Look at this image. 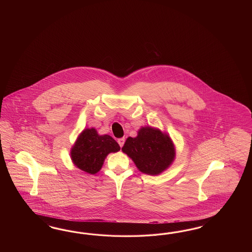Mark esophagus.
<instances>
[{
	"label": "esophagus",
	"instance_id": "esophagus-1",
	"mask_svg": "<svg viewBox=\"0 0 252 252\" xmlns=\"http://www.w3.org/2000/svg\"><path fill=\"white\" fill-rule=\"evenodd\" d=\"M125 141H126V139H125V137H121V138H118L117 139V142H118V144L120 145V147L122 148L124 144H125Z\"/></svg>",
	"mask_w": 252,
	"mask_h": 252
}]
</instances>
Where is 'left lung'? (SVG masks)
Returning <instances> with one entry per match:
<instances>
[{
  "label": "left lung",
  "instance_id": "8db88e82",
  "mask_svg": "<svg viewBox=\"0 0 252 252\" xmlns=\"http://www.w3.org/2000/svg\"><path fill=\"white\" fill-rule=\"evenodd\" d=\"M122 151L135 162L138 170L148 175H159L175 159L171 138L160 130L142 127L136 137H127Z\"/></svg>",
  "mask_w": 252,
  "mask_h": 252
}]
</instances>
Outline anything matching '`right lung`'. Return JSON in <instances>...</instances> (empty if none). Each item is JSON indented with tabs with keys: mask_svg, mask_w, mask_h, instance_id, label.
<instances>
[{
	"mask_svg": "<svg viewBox=\"0 0 252 252\" xmlns=\"http://www.w3.org/2000/svg\"><path fill=\"white\" fill-rule=\"evenodd\" d=\"M120 146L111 136H99L94 128L85 129L72 148L71 157L77 167L94 175L99 172L110 153H116Z\"/></svg>",
	"mask_w": 252,
	"mask_h": 252,
	"instance_id": "1",
	"label": "right lung"
}]
</instances>
